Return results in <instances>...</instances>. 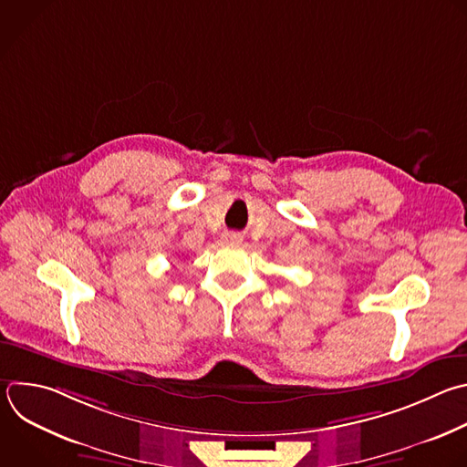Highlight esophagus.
<instances>
[{"label": "esophagus", "mask_w": 467, "mask_h": 467, "mask_svg": "<svg viewBox=\"0 0 467 467\" xmlns=\"http://www.w3.org/2000/svg\"><path fill=\"white\" fill-rule=\"evenodd\" d=\"M223 242H227V244H240L242 238H240L238 234H225V236H223Z\"/></svg>", "instance_id": "34e87169"}]
</instances>
